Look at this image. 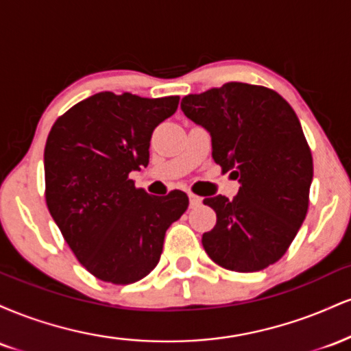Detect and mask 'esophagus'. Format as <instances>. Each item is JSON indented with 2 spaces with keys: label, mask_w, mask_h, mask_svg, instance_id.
Segmentation results:
<instances>
[{
  "label": "esophagus",
  "mask_w": 351,
  "mask_h": 351,
  "mask_svg": "<svg viewBox=\"0 0 351 351\" xmlns=\"http://www.w3.org/2000/svg\"><path fill=\"white\" fill-rule=\"evenodd\" d=\"M188 196H189V208L199 206V204H201V198H199V196L193 195V193H189Z\"/></svg>",
  "instance_id": "obj_1"
}]
</instances>
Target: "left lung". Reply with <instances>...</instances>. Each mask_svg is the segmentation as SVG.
I'll list each match as a JSON object with an SVG mask.
<instances>
[{
	"instance_id": "obj_1",
	"label": "left lung",
	"mask_w": 351,
	"mask_h": 351,
	"mask_svg": "<svg viewBox=\"0 0 351 351\" xmlns=\"http://www.w3.org/2000/svg\"><path fill=\"white\" fill-rule=\"evenodd\" d=\"M181 110L206 128L213 160L241 183L232 199L204 198L216 213L204 251L228 271H263L287 252L307 216L313 160L295 112L272 88L243 82L189 94Z\"/></svg>"
}]
</instances>
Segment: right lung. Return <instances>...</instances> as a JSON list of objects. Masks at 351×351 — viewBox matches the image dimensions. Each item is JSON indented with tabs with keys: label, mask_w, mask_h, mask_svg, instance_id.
I'll use <instances>...</instances> for the list:
<instances>
[{
	"label": "right lung",
	"mask_w": 351,
	"mask_h": 351,
	"mask_svg": "<svg viewBox=\"0 0 351 351\" xmlns=\"http://www.w3.org/2000/svg\"><path fill=\"white\" fill-rule=\"evenodd\" d=\"M180 97L99 92L52 125L44 148L46 204L92 276L134 284L158 264L165 232L188 208L186 193L152 196L130 173L147 167L153 130Z\"/></svg>",
	"instance_id": "add662e5"
}]
</instances>
